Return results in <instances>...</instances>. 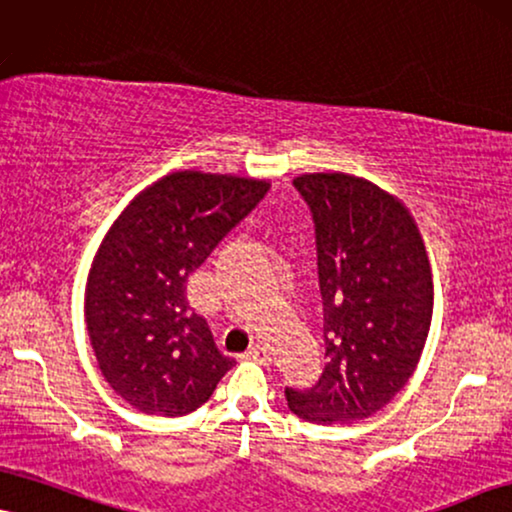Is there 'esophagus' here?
Returning <instances> with one entry per match:
<instances>
[{
    "label": "esophagus",
    "mask_w": 512,
    "mask_h": 512,
    "mask_svg": "<svg viewBox=\"0 0 512 512\" xmlns=\"http://www.w3.org/2000/svg\"><path fill=\"white\" fill-rule=\"evenodd\" d=\"M245 359H255V361H269V349L262 345V342H255L248 352H245Z\"/></svg>",
    "instance_id": "34e87169"
}]
</instances>
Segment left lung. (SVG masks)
<instances>
[{"label": "left lung", "mask_w": 512, "mask_h": 512, "mask_svg": "<svg viewBox=\"0 0 512 512\" xmlns=\"http://www.w3.org/2000/svg\"><path fill=\"white\" fill-rule=\"evenodd\" d=\"M314 219L326 366L312 387H286L307 423L368 418L418 366L432 316V278L409 210L342 172L293 181Z\"/></svg>", "instance_id": "8db88e82"}]
</instances>
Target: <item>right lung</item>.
I'll return each mask as SVG.
<instances>
[{
  "mask_svg": "<svg viewBox=\"0 0 512 512\" xmlns=\"http://www.w3.org/2000/svg\"><path fill=\"white\" fill-rule=\"evenodd\" d=\"M231 174L172 172L148 186L103 238L84 316L108 385L134 409L186 416L236 364L186 300V278L267 196Z\"/></svg>",
  "mask_w": 512,
  "mask_h": 512,
  "instance_id": "obj_1",
  "label": "right lung"
}]
</instances>
